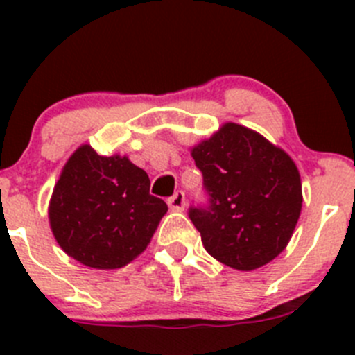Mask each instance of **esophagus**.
<instances>
[{
    "mask_svg": "<svg viewBox=\"0 0 355 355\" xmlns=\"http://www.w3.org/2000/svg\"><path fill=\"white\" fill-rule=\"evenodd\" d=\"M168 206L173 211H184L185 209V194L182 191H177L170 199H168Z\"/></svg>",
    "mask_w": 355,
    "mask_h": 355,
    "instance_id": "34e87169",
    "label": "esophagus"
}]
</instances>
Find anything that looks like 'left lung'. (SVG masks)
I'll return each instance as SVG.
<instances>
[{
    "instance_id": "left-lung-1",
    "label": "left lung",
    "mask_w": 355,
    "mask_h": 355,
    "mask_svg": "<svg viewBox=\"0 0 355 355\" xmlns=\"http://www.w3.org/2000/svg\"><path fill=\"white\" fill-rule=\"evenodd\" d=\"M191 155L209 194V206L189 209L204 249L239 271L273 261L290 242L302 209V184L292 157L232 121Z\"/></svg>"
}]
</instances>
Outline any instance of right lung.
Here are the masks:
<instances>
[{
	"label": "right lung",
	"instance_id": "add662e5",
	"mask_svg": "<svg viewBox=\"0 0 355 355\" xmlns=\"http://www.w3.org/2000/svg\"><path fill=\"white\" fill-rule=\"evenodd\" d=\"M148 173L127 156L82 144L63 166L48 207L60 247L96 270L127 266L151 242L168 206L149 194Z\"/></svg>",
	"mask_w": 355,
	"mask_h": 355
}]
</instances>
